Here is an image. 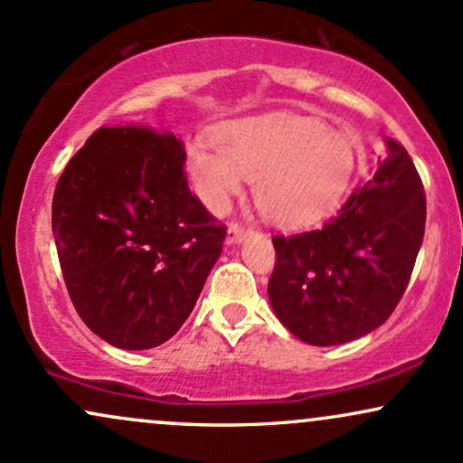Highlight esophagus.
I'll use <instances>...</instances> for the list:
<instances>
[{
  "instance_id": "1",
  "label": "esophagus",
  "mask_w": 463,
  "mask_h": 463,
  "mask_svg": "<svg viewBox=\"0 0 463 463\" xmlns=\"http://www.w3.org/2000/svg\"><path fill=\"white\" fill-rule=\"evenodd\" d=\"M247 233L249 232L244 230L242 225H238V222H232V225L227 227V244H241Z\"/></svg>"
}]
</instances>
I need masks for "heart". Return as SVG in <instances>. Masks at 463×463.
<instances>
[{
  "instance_id": "heart-1",
  "label": "heart",
  "mask_w": 463,
  "mask_h": 463,
  "mask_svg": "<svg viewBox=\"0 0 463 463\" xmlns=\"http://www.w3.org/2000/svg\"><path fill=\"white\" fill-rule=\"evenodd\" d=\"M216 151L188 146V173L210 210L225 212L253 179L266 221L306 227L345 201L357 171V145L320 118L270 112L230 121L212 134Z\"/></svg>"
}]
</instances>
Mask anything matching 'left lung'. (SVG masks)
<instances>
[{"label":"left lung","instance_id":"8db88e82","mask_svg":"<svg viewBox=\"0 0 463 463\" xmlns=\"http://www.w3.org/2000/svg\"><path fill=\"white\" fill-rule=\"evenodd\" d=\"M427 201L405 146L385 160L320 230L273 236L269 301L298 340L334 346L371 334L399 306L425 236Z\"/></svg>","mask_w":463,"mask_h":463}]
</instances>
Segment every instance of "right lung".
<instances>
[{"label": "right lung", "instance_id": "1", "mask_svg": "<svg viewBox=\"0 0 463 463\" xmlns=\"http://www.w3.org/2000/svg\"><path fill=\"white\" fill-rule=\"evenodd\" d=\"M184 165L171 132L101 128L58 179L64 284L86 327L117 349L173 338L222 251L227 230L190 193Z\"/></svg>", "mask_w": 463, "mask_h": 463}]
</instances>
